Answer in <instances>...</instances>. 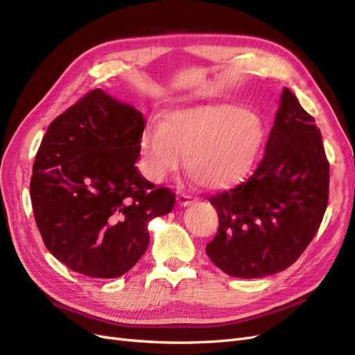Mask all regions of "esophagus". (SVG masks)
I'll list each match as a JSON object with an SVG mask.
<instances>
[{"label":"esophagus","mask_w":355,"mask_h":355,"mask_svg":"<svg viewBox=\"0 0 355 355\" xmlns=\"http://www.w3.org/2000/svg\"><path fill=\"white\" fill-rule=\"evenodd\" d=\"M176 200H178L179 206H182V207H187V206H189V204L192 202V201H191V197L187 196V194H179Z\"/></svg>","instance_id":"1"}]
</instances>
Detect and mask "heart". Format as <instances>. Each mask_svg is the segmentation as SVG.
<instances>
[{"instance_id": "obj_1", "label": "heart", "mask_w": 355, "mask_h": 355, "mask_svg": "<svg viewBox=\"0 0 355 355\" xmlns=\"http://www.w3.org/2000/svg\"><path fill=\"white\" fill-rule=\"evenodd\" d=\"M262 142L263 128L253 112L230 105L180 110L145 128L141 168L149 180L161 182L185 155V168L198 185L227 189L247 176Z\"/></svg>"}]
</instances>
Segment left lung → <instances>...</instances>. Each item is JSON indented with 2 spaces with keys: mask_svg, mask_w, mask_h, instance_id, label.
<instances>
[{
  "mask_svg": "<svg viewBox=\"0 0 355 355\" xmlns=\"http://www.w3.org/2000/svg\"><path fill=\"white\" fill-rule=\"evenodd\" d=\"M314 121L284 89L254 173L209 198L219 228L206 253L223 272L239 278L280 272L314 239L329 201V161Z\"/></svg>",
  "mask_w": 355,
  "mask_h": 355,
  "instance_id": "obj_1",
  "label": "left lung"
}]
</instances>
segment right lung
<instances>
[{"instance_id": "right-lung-1", "label": "right lung", "mask_w": 355, "mask_h": 355, "mask_svg": "<svg viewBox=\"0 0 355 355\" xmlns=\"http://www.w3.org/2000/svg\"><path fill=\"white\" fill-rule=\"evenodd\" d=\"M145 118L94 89L51 121L31 178L32 209L49 252L69 270L116 278L141 259L148 222L176 194L155 188L135 166Z\"/></svg>"}]
</instances>
